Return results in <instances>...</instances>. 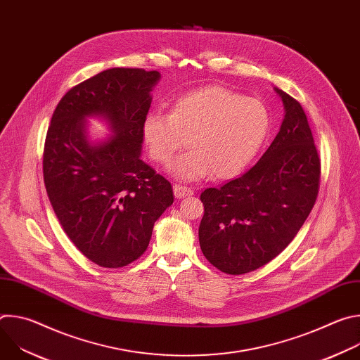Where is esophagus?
<instances>
[{"label": "esophagus", "instance_id": "esophagus-1", "mask_svg": "<svg viewBox=\"0 0 360 360\" xmlns=\"http://www.w3.org/2000/svg\"><path fill=\"white\" fill-rule=\"evenodd\" d=\"M192 193H193V191L191 188H186V186H182V185H178V184L174 185L175 198H185V196H189Z\"/></svg>", "mask_w": 360, "mask_h": 360}]
</instances>
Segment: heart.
<instances>
[{"mask_svg": "<svg viewBox=\"0 0 360 360\" xmlns=\"http://www.w3.org/2000/svg\"><path fill=\"white\" fill-rule=\"evenodd\" d=\"M268 127L269 115L261 101L211 85L178 98L171 114L149 112L142 136L158 164H168L191 138L193 149L169 167L176 178L192 181L212 174L226 179L252 161Z\"/></svg>", "mask_w": 360, "mask_h": 360, "instance_id": "heart-1", "label": "heart"}]
</instances>
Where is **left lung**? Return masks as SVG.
<instances>
[{
	"label": "left lung",
	"mask_w": 360,
	"mask_h": 360,
	"mask_svg": "<svg viewBox=\"0 0 360 360\" xmlns=\"http://www.w3.org/2000/svg\"><path fill=\"white\" fill-rule=\"evenodd\" d=\"M285 118L262 158L219 188L200 193L202 253L229 275L258 269L292 242L319 192L321 160L299 102L275 88Z\"/></svg>",
	"instance_id": "obj_1"
}]
</instances>
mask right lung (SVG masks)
<instances>
[{
    "label": "right lung",
    "mask_w": 360,
    "mask_h": 360,
    "mask_svg": "<svg viewBox=\"0 0 360 360\" xmlns=\"http://www.w3.org/2000/svg\"><path fill=\"white\" fill-rule=\"evenodd\" d=\"M158 71L111 68L71 88L58 102L44 145V182L72 243L102 268H122L146 250L153 224L171 207V184L141 160L142 124ZM115 135L92 143L86 118Z\"/></svg>",
    "instance_id": "1"
}]
</instances>
